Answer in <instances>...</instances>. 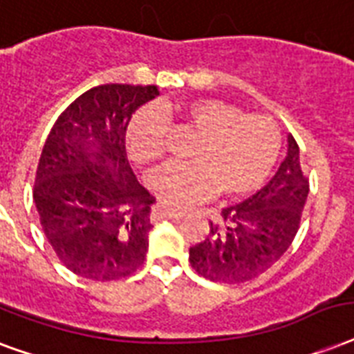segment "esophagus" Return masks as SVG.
<instances>
[{"mask_svg":"<svg viewBox=\"0 0 354 354\" xmlns=\"http://www.w3.org/2000/svg\"><path fill=\"white\" fill-rule=\"evenodd\" d=\"M183 209H178V207H167V206H159L153 213L156 219H172V217H182Z\"/></svg>","mask_w":354,"mask_h":354,"instance_id":"obj_1","label":"esophagus"}]
</instances>
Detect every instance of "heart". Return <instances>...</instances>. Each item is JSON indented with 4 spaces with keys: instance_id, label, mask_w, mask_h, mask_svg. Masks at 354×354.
<instances>
[{
    "instance_id": "heart-1",
    "label": "heart",
    "mask_w": 354,
    "mask_h": 354,
    "mask_svg": "<svg viewBox=\"0 0 354 354\" xmlns=\"http://www.w3.org/2000/svg\"><path fill=\"white\" fill-rule=\"evenodd\" d=\"M180 128L201 139L189 153L193 163L167 167L150 178V187L167 204L182 206L219 191L223 196L252 193L271 174L280 152V131L267 115H247L225 100L201 98L165 107ZM169 124L153 105L135 113L126 128V150L139 167L165 158Z\"/></svg>"
}]
</instances>
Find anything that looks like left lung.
<instances>
[{"mask_svg": "<svg viewBox=\"0 0 354 354\" xmlns=\"http://www.w3.org/2000/svg\"><path fill=\"white\" fill-rule=\"evenodd\" d=\"M308 178L299 161V145L288 135V156L266 187L209 223L204 241L189 249L196 273L213 282L237 284L256 279L284 256L295 239Z\"/></svg>", "mask_w": 354, "mask_h": 354, "instance_id": "1", "label": "left lung"}]
</instances>
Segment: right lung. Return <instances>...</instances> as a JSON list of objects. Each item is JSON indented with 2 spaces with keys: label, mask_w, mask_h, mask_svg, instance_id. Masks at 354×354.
Listing matches in <instances>:
<instances>
[{
  "label": "right lung",
  "mask_w": 354,
  "mask_h": 354,
  "mask_svg": "<svg viewBox=\"0 0 354 354\" xmlns=\"http://www.w3.org/2000/svg\"><path fill=\"white\" fill-rule=\"evenodd\" d=\"M158 94L156 85H98L59 115L46 139L35 206L57 258L83 279H126L147 258L156 198L129 167L126 128Z\"/></svg>",
  "instance_id": "1"
}]
</instances>
